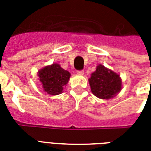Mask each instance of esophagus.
Listing matches in <instances>:
<instances>
[{
  "label": "esophagus",
  "instance_id": "34e87169",
  "mask_svg": "<svg viewBox=\"0 0 151 151\" xmlns=\"http://www.w3.org/2000/svg\"><path fill=\"white\" fill-rule=\"evenodd\" d=\"M77 73L79 74V75H82V74L84 73V71H83V70H78V71H77Z\"/></svg>",
  "mask_w": 151,
  "mask_h": 151
}]
</instances>
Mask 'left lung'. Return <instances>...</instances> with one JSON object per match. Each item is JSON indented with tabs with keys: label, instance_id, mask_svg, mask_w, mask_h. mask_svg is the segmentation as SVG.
Segmentation results:
<instances>
[{
	"label": "left lung",
	"instance_id": "left-lung-1",
	"mask_svg": "<svg viewBox=\"0 0 151 151\" xmlns=\"http://www.w3.org/2000/svg\"><path fill=\"white\" fill-rule=\"evenodd\" d=\"M89 82L92 93L103 99L112 98L121 90L120 76L102 65L97 66Z\"/></svg>",
	"mask_w": 151,
	"mask_h": 151
}]
</instances>
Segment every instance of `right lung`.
<instances>
[{
    "instance_id": "obj_1",
    "label": "right lung",
    "mask_w": 151,
    "mask_h": 151,
    "mask_svg": "<svg viewBox=\"0 0 151 151\" xmlns=\"http://www.w3.org/2000/svg\"><path fill=\"white\" fill-rule=\"evenodd\" d=\"M39 77L44 91L49 95H56L63 91V88L69 82L70 73L58 64H53L40 70Z\"/></svg>"
}]
</instances>
